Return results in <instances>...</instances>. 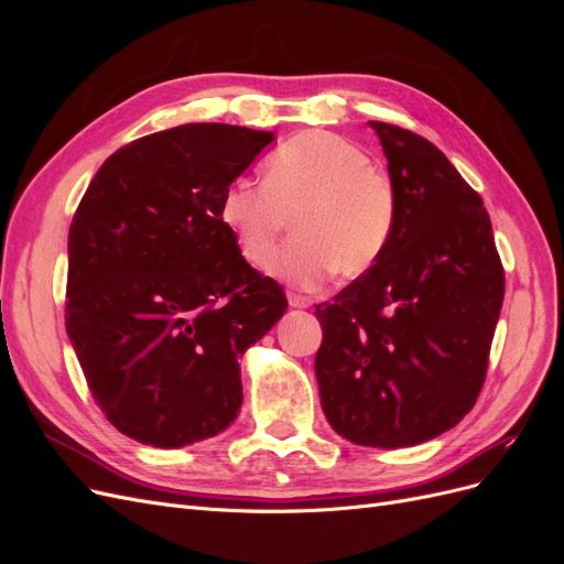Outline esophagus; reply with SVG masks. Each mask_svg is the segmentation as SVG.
<instances>
[{
  "label": "esophagus",
  "instance_id": "obj_1",
  "mask_svg": "<svg viewBox=\"0 0 564 564\" xmlns=\"http://www.w3.org/2000/svg\"><path fill=\"white\" fill-rule=\"evenodd\" d=\"M286 299H289V305H292V308H311V305H313V299L301 296V294H289Z\"/></svg>",
  "mask_w": 564,
  "mask_h": 564
}]
</instances>
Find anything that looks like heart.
Here are the masks:
<instances>
[{"mask_svg":"<svg viewBox=\"0 0 564 564\" xmlns=\"http://www.w3.org/2000/svg\"><path fill=\"white\" fill-rule=\"evenodd\" d=\"M249 263L275 249L294 216L296 237L270 256L265 270L313 289L336 270L365 275L381 259L398 220L390 176L346 135L301 131L265 160V181L237 178L218 204Z\"/></svg>","mask_w":564,"mask_h":564,"instance_id":"1","label":"heart"}]
</instances>
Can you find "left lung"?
<instances>
[{
  "label": "left lung",
  "mask_w": 564,
  "mask_h": 564,
  "mask_svg": "<svg viewBox=\"0 0 564 564\" xmlns=\"http://www.w3.org/2000/svg\"><path fill=\"white\" fill-rule=\"evenodd\" d=\"M377 131L398 220L381 259L317 305L319 402L362 447H414L464 419L485 383L503 268L482 197L423 135Z\"/></svg>",
  "instance_id": "8db88e82"
}]
</instances>
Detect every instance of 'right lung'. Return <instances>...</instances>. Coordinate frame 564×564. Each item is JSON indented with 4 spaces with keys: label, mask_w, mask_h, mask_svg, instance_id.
Here are the masks:
<instances>
[{
    "label": "right lung",
    "mask_w": 564,
    "mask_h": 564,
    "mask_svg": "<svg viewBox=\"0 0 564 564\" xmlns=\"http://www.w3.org/2000/svg\"><path fill=\"white\" fill-rule=\"evenodd\" d=\"M272 131L183 124L143 135L91 178L67 232L65 329L119 433L178 449L240 414V357L286 313L218 214Z\"/></svg>",
    "instance_id": "1"
}]
</instances>
